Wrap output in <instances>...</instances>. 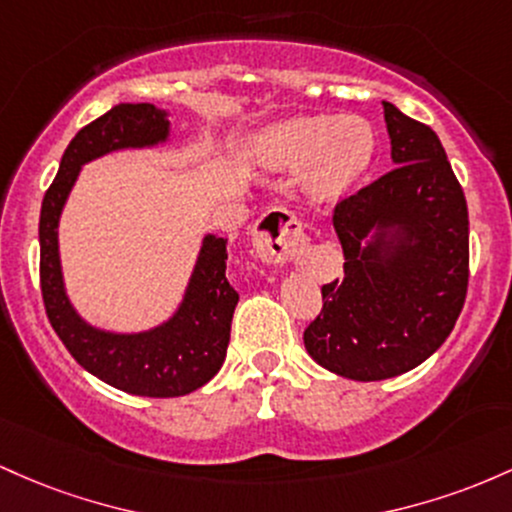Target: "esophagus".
<instances>
[{"label": "esophagus", "mask_w": 512, "mask_h": 512, "mask_svg": "<svg viewBox=\"0 0 512 512\" xmlns=\"http://www.w3.org/2000/svg\"><path fill=\"white\" fill-rule=\"evenodd\" d=\"M307 237L302 222L285 208H273L258 220L254 229V249L266 263H285L302 254Z\"/></svg>", "instance_id": "1"}]
</instances>
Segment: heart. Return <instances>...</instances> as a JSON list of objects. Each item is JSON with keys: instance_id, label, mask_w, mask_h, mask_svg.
Instances as JSON below:
<instances>
[{"instance_id": "heart-1", "label": "heart", "mask_w": 512, "mask_h": 512, "mask_svg": "<svg viewBox=\"0 0 512 512\" xmlns=\"http://www.w3.org/2000/svg\"><path fill=\"white\" fill-rule=\"evenodd\" d=\"M254 154L266 169H302L304 191L317 200H336L370 169L375 130L353 113L292 116L258 132Z\"/></svg>"}]
</instances>
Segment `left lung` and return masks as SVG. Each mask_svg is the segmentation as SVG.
Returning a JSON list of instances; mask_svg holds the SVG:
<instances>
[{
	"label": "left lung",
	"instance_id": "1",
	"mask_svg": "<svg viewBox=\"0 0 512 512\" xmlns=\"http://www.w3.org/2000/svg\"><path fill=\"white\" fill-rule=\"evenodd\" d=\"M394 169L341 200L346 278L321 287L304 348L346 380L404 375L438 350L469 283V215L438 135L382 101Z\"/></svg>",
	"mask_w": 512,
	"mask_h": 512
}]
</instances>
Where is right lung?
Returning a JSON list of instances; mask_svg holds the SVG:
<instances>
[{
	"mask_svg": "<svg viewBox=\"0 0 512 512\" xmlns=\"http://www.w3.org/2000/svg\"><path fill=\"white\" fill-rule=\"evenodd\" d=\"M171 140L169 111L154 103H120L74 135L40 208V290L50 324L72 358L120 392L169 399L208 384L225 363L239 295L227 280V239L205 234L179 307L145 331L94 326L74 309L60 261V217L82 166L123 149Z\"/></svg>",
	"mask_w": 512,
	"mask_h": 512,
	"instance_id": "right-lung-1",
	"label": "right lung"
}]
</instances>
